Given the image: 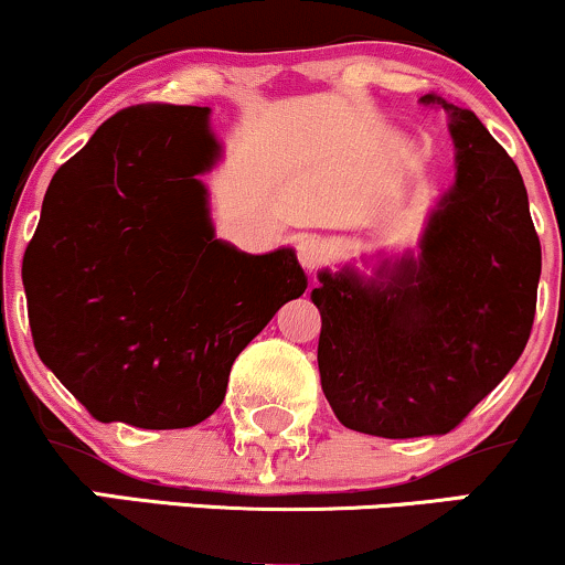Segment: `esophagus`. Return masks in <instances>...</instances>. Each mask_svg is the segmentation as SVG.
Returning a JSON list of instances; mask_svg holds the SVG:
<instances>
[{"label":"esophagus","instance_id":"34e87169","mask_svg":"<svg viewBox=\"0 0 565 565\" xmlns=\"http://www.w3.org/2000/svg\"><path fill=\"white\" fill-rule=\"evenodd\" d=\"M297 260L308 274H313L319 265L327 260V242L321 236H302L297 242Z\"/></svg>","mask_w":565,"mask_h":565}]
</instances>
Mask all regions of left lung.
I'll list each match as a JSON object with an SVG mask.
<instances>
[{"instance_id": "left-lung-1", "label": "left lung", "mask_w": 565, "mask_h": 565, "mask_svg": "<svg viewBox=\"0 0 565 565\" xmlns=\"http://www.w3.org/2000/svg\"><path fill=\"white\" fill-rule=\"evenodd\" d=\"M451 116L457 183L391 284L321 274V387L337 419L382 438L440 436L515 366L536 313L542 246L526 185L476 114Z\"/></svg>"}]
</instances>
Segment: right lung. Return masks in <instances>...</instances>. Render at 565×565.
<instances>
[{"label": "right lung", "mask_w": 565, "mask_h": 565, "mask_svg": "<svg viewBox=\"0 0 565 565\" xmlns=\"http://www.w3.org/2000/svg\"><path fill=\"white\" fill-rule=\"evenodd\" d=\"M210 108L103 121L44 193L23 257L39 359L100 423L178 430L223 404L233 361L308 281L295 252L212 236Z\"/></svg>", "instance_id": "obj_1"}]
</instances>
